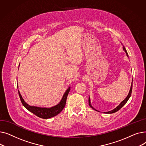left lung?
<instances>
[{
    "label": "left lung",
    "mask_w": 146,
    "mask_h": 146,
    "mask_svg": "<svg viewBox=\"0 0 146 146\" xmlns=\"http://www.w3.org/2000/svg\"><path fill=\"white\" fill-rule=\"evenodd\" d=\"M123 50L125 52V53H126V54H127V57H128V53H127V50H126V49H125V48L124 47V46L123 45ZM132 88H133V80H132V83H131V88H130V89H129V93H128V95H127V96L125 98V99H124V101H122L121 103H120V104L119 105H118L115 108V109H113V110H112V111H108V112H105V113H115V112H117L118 110H119L122 106H123L126 103H127V102L128 101V100L129 99V98H130V96H131V92H132ZM89 106L91 107L92 108L93 110H95V111H98V110H96V109H95L94 107L92 106V105H91V103H90V97H89ZM98 112H99V111H98Z\"/></svg>",
    "instance_id": "8db88e82"
}]
</instances>
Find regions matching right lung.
I'll return each instance as SVG.
<instances>
[{
  "instance_id": "add662e5",
  "label": "right lung",
  "mask_w": 146,
  "mask_h": 146,
  "mask_svg": "<svg viewBox=\"0 0 146 146\" xmlns=\"http://www.w3.org/2000/svg\"><path fill=\"white\" fill-rule=\"evenodd\" d=\"M70 90V87H69L66 90V92L64 94L63 98H61L60 102L57 105L50 107V108H41V107L31 106L25 102L24 99L22 98L19 90H18V94H19V96L22 105H24V106L27 110H28L29 112L33 113L36 116L38 117L43 118V119H48L57 115H58L60 112H61V111L63 110L66 105L67 95Z\"/></svg>"
}]
</instances>
